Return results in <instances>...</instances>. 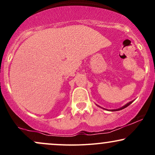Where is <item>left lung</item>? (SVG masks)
Wrapping results in <instances>:
<instances>
[{
    "label": "left lung",
    "instance_id": "obj_1",
    "mask_svg": "<svg viewBox=\"0 0 155 155\" xmlns=\"http://www.w3.org/2000/svg\"><path fill=\"white\" fill-rule=\"evenodd\" d=\"M133 102V101H130V102L127 103V104H125V105H124V106H122V107H121V108H117V109H113V110H111V111H120V110H122V109H123V108H124L127 107V106H130V105L131 104H132Z\"/></svg>",
    "mask_w": 155,
    "mask_h": 155
}]
</instances>
